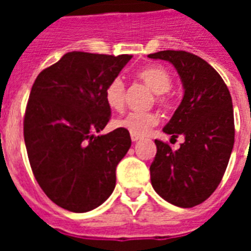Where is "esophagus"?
Segmentation results:
<instances>
[{
	"instance_id": "esophagus-1",
	"label": "esophagus",
	"mask_w": 251,
	"mask_h": 251,
	"mask_svg": "<svg viewBox=\"0 0 251 251\" xmlns=\"http://www.w3.org/2000/svg\"><path fill=\"white\" fill-rule=\"evenodd\" d=\"M139 139H141V137H138V135H133V134H131V141L137 142V141H139Z\"/></svg>"
}]
</instances>
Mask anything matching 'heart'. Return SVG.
<instances>
[{"label": "heart", "instance_id": "1", "mask_svg": "<svg viewBox=\"0 0 251 251\" xmlns=\"http://www.w3.org/2000/svg\"><path fill=\"white\" fill-rule=\"evenodd\" d=\"M138 78L143 80L151 90L157 94V101L167 105V91L172 87L171 74L161 66H147L138 72ZM105 101L110 109L120 110L125 102V83L121 78H114L105 88ZM157 124V116L152 112H129L124 117L114 120L113 125L118 129L127 130L130 134L142 137Z\"/></svg>", "mask_w": 251, "mask_h": 251}]
</instances>
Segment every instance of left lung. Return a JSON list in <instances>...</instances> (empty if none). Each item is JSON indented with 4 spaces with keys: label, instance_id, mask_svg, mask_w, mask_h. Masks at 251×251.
I'll list each match as a JSON object with an SVG mask.
<instances>
[{
    "label": "left lung",
    "instance_id": "left-lung-1",
    "mask_svg": "<svg viewBox=\"0 0 251 251\" xmlns=\"http://www.w3.org/2000/svg\"><path fill=\"white\" fill-rule=\"evenodd\" d=\"M169 61L178 73L183 98L163 131L182 135L177 151L161 141L150 167L157 194L177 207L190 208L210 197L222 181L234 143V117L229 90L219 73L201 57L185 50L149 54Z\"/></svg>",
    "mask_w": 251,
    "mask_h": 251
}]
</instances>
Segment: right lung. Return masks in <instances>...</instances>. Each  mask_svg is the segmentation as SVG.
<instances>
[{
	"label": "right lung",
	"mask_w": 251,
	"mask_h": 251,
	"mask_svg": "<svg viewBox=\"0 0 251 251\" xmlns=\"http://www.w3.org/2000/svg\"><path fill=\"white\" fill-rule=\"evenodd\" d=\"M131 57L69 52L31 88L23 122L29 164L47 197L65 210L87 212L113 193L131 139L125 129L98 133L110 118L106 86Z\"/></svg>",
	"instance_id": "1"
}]
</instances>
